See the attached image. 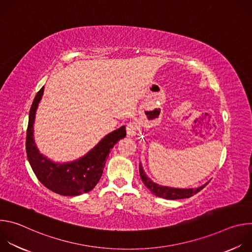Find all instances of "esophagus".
Masks as SVG:
<instances>
[{
	"mask_svg": "<svg viewBox=\"0 0 252 252\" xmlns=\"http://www.w3.org/2000/svg\"><path fill=\"white\" fill-rule=\"evenodd\" d=\"M136 130H137V126L135 123L133 122H129L127 125H126V132H127V135L129 136H133L136 134Z\"/></svg>",
	"mask_w": 252,
	"mask_h": 252,
	"instance_id": "obj_1",
	"label": "esophagus"
}]
</instances>
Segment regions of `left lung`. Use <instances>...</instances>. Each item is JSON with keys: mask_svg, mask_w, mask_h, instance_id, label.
<instances>
[{"mask_svg": "<svg viewBox=\"0 0 252 252\" xmlns=\"http://www.w3.org/2000/svg\"><path fill=\"white\" fill-rule=\"evenodd\" d=\"M139 175L142 183L145 184V186L157 196L162 197L165 199H181V198H189L198 191H200L203 188L207 186L206 183L205 185L197 188V189H174V188H168V187H163L159 186L156 183H154L150 177L147 176L146 172L143 171L142 165L139 164Z\"/></svg>", "mask_w": 252, "mask_h": 252, "instance_id": "left-lung-1", "label": "left lung"}]
</instances>
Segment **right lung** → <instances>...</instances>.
Wrapping results in <instances>:
<instances>
[{
	"label": "right lung",
	"instance_id": "obj_1",
	"mask_svg": "<svg viewBox=\"0 0 252 252\" xmlns=\"http://www.w3.org/2000/svg\"><path fill=\"white\" fill-rule=\"evenodd\" d=\"M43 94L44 88L35 94L29 114L26 152L31 167L41 184L58 194L76 196L89 192L100 179L110 152L120 139L126 135V126L106 134L81 158L70 162H54L40 154L33 140L34 117Z\"/></svg>",
	"mask_w": 252,
	"mask_h": 252
}]
</instances>
